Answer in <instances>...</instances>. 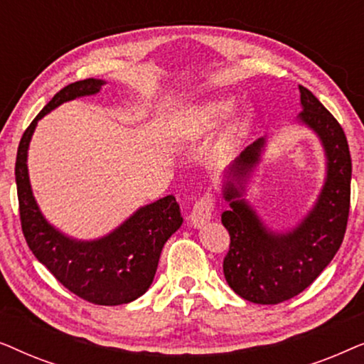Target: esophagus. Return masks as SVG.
Here are the masks:
<instances>
[{"instance_id": "obj_1", "label": "esophagus", "mask_w": 364, "mask_h": 364, "mask_svg": "<svg viewBox=\"0 0 364 364\" xmlns=\"http://www.w3.org/2000/svg\"><path fill=\"white\" fill-rule=\"evenodd\" d=\"M213 208H215V200H213V196L210 192H205L196 202V205H193L191 215H188L191 225H193L196 228H200V227L205 225V223L212 218Z\"/></svg>"}]
</instances>
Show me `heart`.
<instances>
[{"mask_svg": "<svg viewBox=\"0 0 364 364\" xmlns=\"http://www.w3.org/2000/svg\"><path fill=\"white\" fill-rule=\"evenodd\" d=\"M233 106H235L233 99H215V101L207 102L205 106L196 109V111L186 117V124L182 126L183 134H187V136H198V134L212 131V129H215L232 112ZM250 124L252 112L243 111L238 116H235L230 127H228V141H240L248 129H250Z\"/></svg>", "mask_w": 364, "mask_h": 364, "instance_id": "b5f03b06", "label": "heart"}]
</instances>
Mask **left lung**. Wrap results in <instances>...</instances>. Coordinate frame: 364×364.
Listing matches in <instances>:
<instances>
[{"mask_svg":"<svg viewBox=\"0 0 364 364\" xmlns=\"http://www.w3.org/2000/svg\"><path fill=\"white\" fill-rule=\"evenodd\" d=\"M298 89L303 107L298 122L316 134L326 157L325 183L308 215L291 230L273 232L243 198L265 137L233 161L223 183V197L230 205L222 213L223 227L230 233L223 275L238 296L258 305H277L310 287L336 255L350 213L351 156L345 132L311 91Z\"/></svg>","mask_w":364,"mask_h":364,"instance_id":"left-lung-1","label":"left lung"}]
</instances>
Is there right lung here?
Returning <instances> with one entry per match:
<instances>
[{
	"label": "right lung",
	"mask_w": 364,
	"mask_h": 364,
	"mask_svg": "<svg viewBox=\"0 0 364 364\" xmlns=\"http://www.w3.org/2000/svg\"><path fill=\"white\" fill-rule=\"evenodd\" d=\"M104 84L94 77L73 82L44 106L19 141L14 176L21 228L34 257L74 295L94 305L114 306L137 300L151 287L164 243L183 222L176 197L167 196L141 207L106 237L76 240L44 218L34 200L26 164L39 119L63 102L97 94Z\"/></svg>",
	"instance_id": "1"
}]
</instances>
